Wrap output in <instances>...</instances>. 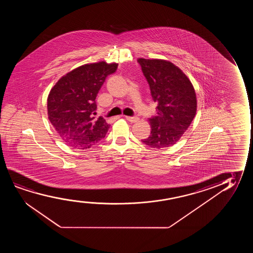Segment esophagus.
<instances>
[{
  "instance_id": "34e87169",
  "label": "esophagus",
  "mask_w": 253,
  "mask_h": 253,
  "mask_svg": "<svg viewBox=\"0 0 253 253\" xmlns=\"http://www.w3.org/2000/svg\"><path fill=\"white\" fill-rule=\"evenodd\" d=\"M125 118L128 120V121L131 122V123H136L138 122L139 118L137 117H128V116H125Z\"/></svg>"
}]
</instances>
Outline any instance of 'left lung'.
<instances>
[{"label":"left lung","mask_w":253,"mask_h":253,"mask_svg":"<svg viewBox=\"0 0 253 253\" xmlns=\"http://www.w3.org/2000/svg\"><path fill=\"white\" fill-rule=\"evenodd\" d=\"M157 104L149 118L151 128L144 144L160 149L175 144L190 126L197 111L194 86L187 75L173 63L164 59H137Z\"/></svg>","instance_id":"1"}]
</instances>
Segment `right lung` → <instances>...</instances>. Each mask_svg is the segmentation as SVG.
Instances as JSON below:
<instances>
[{
    "instance_id": "1",
    "label": "right lung",
    "mask_w": 253,
    "mask_h": 253,
    "mask_svg": "<svg viewBox=\"0 0 253 253\" xmlns=\"http://www.w3.org/2000/svg\"><path fill=\"white\" fill-rule=\"evenodd\" d=\"M118 64H85L61 77L47 97L49 121L58 135L73 149H86L104 138L110 125L96 118V97L108 75Z\"/></svg>"
}]
</instances>
